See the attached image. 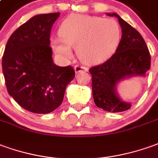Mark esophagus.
Wrapping results in <instances>:
<instances>
[{"mask_svg": "<svg viewBox=\"0 0 158 158\" xmlns=\"http://www.w3.org/2000/svg\"><path fill=\"white\" fill-rule=\"evenodd\" d=\"M75 71L76 73H79L81 71H88V68L82 65H76L75 66Z\"/></svg>", "mask_w": 158, "mask_h": 158, "instance_id": "1", "label": "esophagus"}]
</instances>
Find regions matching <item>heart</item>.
Wrapping results in <instances>:
<instances>
[{"label": "heart", "instance_id": "heart-1", "mask_svg": "<svg viewBox=\"0 0 158 158\" xmlns=\"http://www.w3.org/2000/svg\"><path fill=\"white\" fill-rule=\"evenodd\" d=\"M59 40L53 41L58 54L69 56V48L76 49L79 58L87 64H96L108 59L118 47L121 29L113 19L84 15H69L62 22Z\"/></svg>", "mask_w": 158, "mask_h": 158}]
</instances>
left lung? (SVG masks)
Returning <instances> with one entry per match:
<instances>
[{"mask_svg": "<svg viewBox=\"0 0 158 158\" xmlns=\"http://www.w3.org/2000/svg\"><path fill=\"white\" fill-rule=\"evenodd\" d=\"M122 36L116 52L102 64L89 69L95 105L103 110L118 113L128 110L131 104L122 102L116 94V84L126 77L144 76L151 68V55L143 37L116 14Z\"/></svg>", "mask_w": 158, "mask_h": 158, "instance_id": "obj_1", "label": "left lung"}]
</instances>
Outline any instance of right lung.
<instances>
[{
	"instance_id": "add662e5",
	"label": "right lung",
	"mask_w": 158,
	"mask_h": 158,
	"mask_svg": "<svg viewBox=\"0 0 158 158\" xmlns=\"http://www.w3.org/2000/svg\"><path fill=\"white\" fill-rule=\"evenodd\" d=\"M59 13L33 16L14 31L2 56L7 92L19 106L34 114H49L60 106L75 77L72 66L53 64L52 27Z\"/></svg>"
}]
</instances>
